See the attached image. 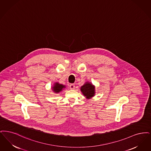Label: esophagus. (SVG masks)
<instances>
[{"instance_id": "obj_1", "label": "esophagus", "mask_w": 151, "mask_h": 151, "mask_svg": "<svg viewBox=\"0 0 151 151\" xmlns=\"http://www.w3.org/2000/svg\"><path fill=\"white\" fill-rule=\"evenodd\" d=\"M69 87H70V88L71 89V90H74V88H75V85H74V84H70V86H69Z\"/></svg>"}]
</instances>
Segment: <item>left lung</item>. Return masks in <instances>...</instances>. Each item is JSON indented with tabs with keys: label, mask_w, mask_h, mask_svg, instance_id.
<instances>
[{
	"label": "left lung",
	"mask_w": 151,
	"mask_h": 151,
	"mask_svg": "<svg viewBox=\"0 0 151 151\" xmlns=\"http://www.w3.org/2000/svg\"><path fill=\"white\" fill-rule=\"evenodd\" d=\"M81 90L83 95L87 98H92L95 94V87L90 83H86L81 88Z\"/></svg>",
	"instance_id": "1"
}]
</instances>
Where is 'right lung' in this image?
Returning <instances> with one entry per match:
<instances>
[{
	"mask_svg": "<svg viewBox=\"0 0 151 151\" xmlns=\"http://www.w3.org/2000/svg\"><path fill=\"white\" fill-rule=\"evenodd\" d=\"M65 87V86L61 84H59V83H55L54 86L52 87L53 90L54 92L59 93L60 91H61Z\"/></svg>",
	"mask_w": 151,
	"mask_h": 151,
	"instance_id": "1",
	"label": "right lung"
}]
</instances>
